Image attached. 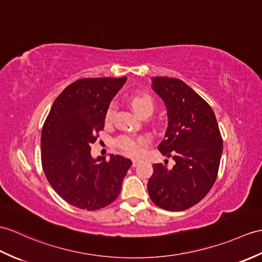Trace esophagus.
I'll return each mask as SVG.
<instances>
[{
	"label": "esophagus",
	"mask_w": 262,
	"mask_h": 262,
	"mask_svg": "<svg viewBox=\"0 0 262 262\" xmlns=\"http://www.w3.org/2000/svg\"><path fill=\"white\" fill-rule=\"evenodd\" d=\"M139 163H141V160H138V159H134V160H133V166H137Z\"/></svg>",
	"instance_id": "esophagus-1"
}]
</instances>
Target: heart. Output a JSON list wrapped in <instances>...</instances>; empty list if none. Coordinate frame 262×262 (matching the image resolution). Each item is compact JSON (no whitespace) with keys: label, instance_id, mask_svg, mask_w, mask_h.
<instances>
[{"label":"heart","instance_id":"b5f03b06","mask_svg":"<svg viewBox=\"0 0 262 262\" xmlns=\"http://www.w3.org/2000/svg\"><path fill=\"white\" fill-rule=\"evenodd\" d=\"M129 103L138 116H144V115H149L153 113L155 102L150 96L141 94L134 95L129 98ZM114 115V106L111 105L106 112V121H111ZM149 139L146 136H133V135H121L117 138L116 144L118 147L124 151L125 154L130 156L141 155L146 145L148 144Z\"/></svg>","mask_w":262,"mask_h":262}]
</instances>
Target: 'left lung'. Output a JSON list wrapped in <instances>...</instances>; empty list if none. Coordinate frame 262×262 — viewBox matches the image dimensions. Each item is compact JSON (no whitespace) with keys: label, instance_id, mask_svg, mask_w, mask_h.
<instances>
[{"label":"left lung","instance_id":"obj_1","mask_svg":"<svg viewBox=\"0 0 262 262\" xmlns=\"http://www.w3.org/2000/svg\"><path fill=\"white\" fill-rule=\"evenodd\" d=\"M151 88L165 103L168 118L159 150L175 164L173 167L154 164L147 190L160 208L183 211L199 203L213 186L222 137L209 103L185 82L167 77L151 78Z\"/></svg>","mask_w":262,"mask_h":262}]
</instances>
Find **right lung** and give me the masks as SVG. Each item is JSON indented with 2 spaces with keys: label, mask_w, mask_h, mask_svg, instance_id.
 Instances as JSON below:
<instances>
[{
  "label": "right lung",
  "mask_w": 262,
  "mask_h": 262,
  "mask_svg": "<svg viewBox=\"0 0 262 262\" xmlns=\"http://www.w3.org/2000/svg\"><path fill=\"white\" fill-rule=\"evenodd\" d=\"M123 78H84L54 100L41 134V162L49 183L66 202L81 210L105 208L117 199L132 161L91 157L90 145L105 126Z\"/></svg>",
  "instance_id": "right-lung-1"
}]
</instances>
